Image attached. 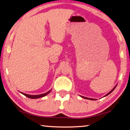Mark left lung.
Returning a JSON list of instances; mask_svg holds the SVG:
<instances>
[{"label":"left lung","mask_w":130,"mask_h":130,"mask_svg":"<svg viewBox=\"0 0 130 130\" xmlns=\"http://www.w3.org/2000/svg\"><path fill=\"white\" fill-rule=\"evenodd\" d=\"M117 85H116L115 86V87H113V89L112 90H111V91H110V92H109L108 93V94H107V95H105V96H107V95H109V94H110V93H111V92H112V91H113V90H114V89H115V87H117ZM82 98H85V99H89V100H92V101H95V100H96V99H92V98H86V97H85V96H80Z\"/></svg>","instance_id":"1"}]
</instances>
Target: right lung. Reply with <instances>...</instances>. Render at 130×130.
Here are the masks:
<instances>
[{
  "label": "right lung",
  "mask_w": 130,
  "mask_h": 130,
  "mask_svg": "<svg viewBox=\"0 0 130 130\" xmlns=\"http://www.w3.org/2000/svg\"><path fill=\"white\" fill-rule=\"evenodd\" d=\"M51 90H50L49 91H48L47 92L44 93V94H39V95H28V94H24V93H23V92H20L21 94H22L23 95H24V96H26L27 97L29 98H31V99H38V98H42V97H44L45 96H46L47 95H48L49 94V93L51 92Z\"/></svg>",
  "instance_id": "1"
}]
</instances>
